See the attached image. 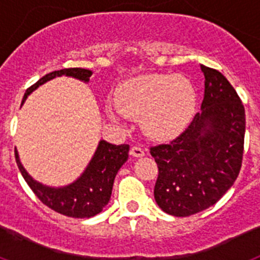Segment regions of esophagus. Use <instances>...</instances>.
<instances>
[{"label": "esophagus", "instance_id": "obj_1", "mask_svg": "<svg viewBox=\"0 0 260 260\" xmlns=\"http://www.w3.org/2000/svg\"><path fill=\"white\" fill-rule=\"evenodd\" d=\"M130 153L134 157H142V156H144V150L141 146H133L132 150H130Z\"/></svg>", "mask_w": 260, "mask_h": 260}]
</instances>
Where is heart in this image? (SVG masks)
Wrapping results in <instances>:
<instances>
[{
	"label": "heart",
	"instance_id": "heart-1",
	"mask_svg": "<svg viewBox=\"0 0 260 260\" xmlns=\"http://www.w3.org/2000/svg\"><path fill=\"white\" fill-rule=\"evenodd\" d=\"M197 93L187 78L173 74H146L127 80L117 93V109L133 119L142 118L144 132L169 138L189 125ZM117 119V116L110 113Z\"/></svg>",
	"mask_w": 260,
	"mask_h": 260
}]
</instances>
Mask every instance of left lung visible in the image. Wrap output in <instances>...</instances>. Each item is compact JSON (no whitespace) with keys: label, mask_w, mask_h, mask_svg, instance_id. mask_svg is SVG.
Segmentation results:
<instances>
[{"label":"left lung","mask_w":260,"mask_h":260,"mask_svg":"<svg viewBox=\"0 0 260 260\" xmlns=\"http://www.w3.org/2000/svg\"><path fill=\"white\" fill-rule=\"evenodd\" d=\"M202 112L168 144L151 147L158 168L153 195L164 212L186 217L213 206L237 180L245 143V108L228 79L201 65Z\"/></svg>","instance_id":"1"}]
</instances>
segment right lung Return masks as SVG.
<instances>
[{"instance_id":"obj_1","label":"right lung","mask_w":260,"mask_h":260,"mask_svg":"<svg viewBox=\"0 0 260 260\" xmlns=\"http://www.w3.org/2000/svg\"><path fill=\"white\" fill-rule=\"evenodd\" d=\"M61 75H68V77L77 78L83 82H88L89 77L92 75V71L80 68L52 71L39 79L35 84H32L29 88H27L22 104L27 96L40 84ZM128 150H130L128 144L116 146V144L102 141L99 143L92 160L89 161L88 167L80 176V178H78L74 183L66 187H59V189L48 187L32 180L31 176H28V173L20 164L17 151H15V160L24 181L31 187L34 194L40 199L41 203L61 215L75 217V219H84V217H92L100 213L108 204L112 195L116 174L119 171V168L127 160Z\"/></svg>"}]
</instances>
